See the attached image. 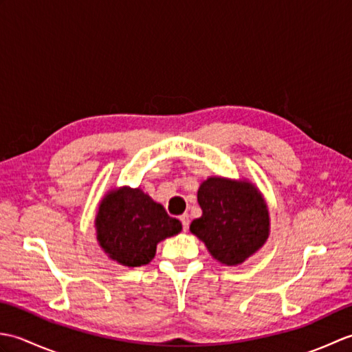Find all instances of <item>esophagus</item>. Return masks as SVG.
Masks as SVG:
<instances>
[{
    "mask_svg": "<svg viewBox=\"0 0 352 352\" xmlns=\"http://www.w3.org/2000/svg\"><path fill=\"white\" fill-rule=\"evenodd\" d=\"M180 221H182V223H183V230L188 231V228H189V214H188V213L182 214V216H180Z\"/></svg>",
    "mask_w": 352,
    "mask_h": 352,
    "instance_id": "34e87169",
    "label": "esophagus"
}]
</instances>
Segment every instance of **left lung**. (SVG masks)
<instances>
[{"mask_svg":"<svg viewBox=\"0 0 352 352\" xmlns=\"http://www.w3.org/2000/svg\"><path fill=\"white\" fill-rule=\"evenodd\" d=\"M197 197L203 214L192 221L189 230L219 263L242 265L266 243L271 233L269 208L252 182L208 177Z\"/></svg>","mask_w":352,"mask_h":352,"instance_id":"1","label":"left lung"}]
</instances>
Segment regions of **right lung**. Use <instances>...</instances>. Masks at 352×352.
I'll list each match as a JSON object with an SVG mask.
<instances>
[{"mask_svg":"<svg viewBox=\"0 0 352 352\" xmlns=\"http://www.w3.org/2000/svg\"><path fill=\"white\" fill-rule=\"evenodd\" d=\"M163 206L142 189L129 186L110 189L95 216L96 241L107 257L126 267L148 265L157 245L182 231Z\"/></svg>","mask_w":352,"mask_h":352,"instance_id":"add662e5","label":"right lung"}]
</instances>
